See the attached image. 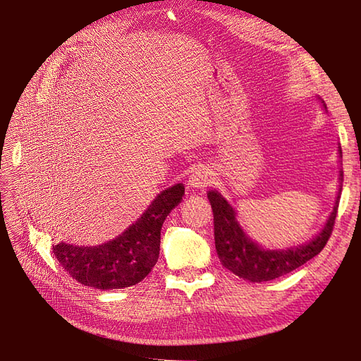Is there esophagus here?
Returning <instances> with one entry per match:
<instances>
[{
  "instance_id": "34e87169",
  "label": "esophagus",
  "mask_w": 361,
  "mask_h": 361,
  "mask_svg": "<svg viewBox=\"0 0 361 361\" xmlns=\"http://www.w3.org/2000/svg\"><path fill=\"white\" fill-rule=\"evenodd\" d=\"M212 181V172L207 168L195 169L188 180L189 188L192 189H204L207 188Z\"/></svg>"
}]
</instances>
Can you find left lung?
<instances>
[{
  "label": "left lung",
  "mask_w": 361,
  "mask_h": 361,
  "mask_svg": "<svg viewBox=\"0 0 361 361\" xmlns=\"http://www.w3.org/2000/svg\"><path fill=\"white\" fill-rule=\"evenodd\" d=\"M322 109L326 111L325 102L317 98ZM338 161L342 164V148L337 147ZM343 171L341 166L338 171V188L337 197L331 213L328 214L326 222L314 238L300 245L287 246L281 250L266 248L262 243L251 238L243 228L239 221L238 210L233 204L226 200L218 189H212L207 193V198L213 209L214 221V245L222 266L231 271L234 275L250 283H264L275 280L295 271L296 267L302 266L314 255H317L326 245L329 234L333 231V225L336 221L338 200L342 193Z\"/></svg>",
  "instance_id": "left-lung-1"
}]
</instances>
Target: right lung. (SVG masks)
I'll return each instance as SVG.
<instances>
[{"label":"right lung","mask_w":361,"mask_h":361,"mask_svg":"<svg viewBox=\"0 0 361 361\" xmlns=\"http://www.w3.org/2000/svg\"><path fill=\"white\" fill-rule=\"evenodd\" d=\"M183 197V183L161 190L136 222L101 245H53L57 262L74 280L94 289H123L140 283L159 260L161 225Z\"/></svg>","instance_id":"1"}]
</instances>
